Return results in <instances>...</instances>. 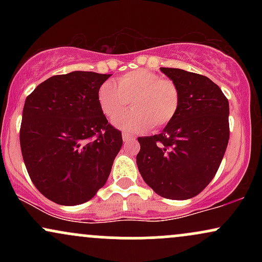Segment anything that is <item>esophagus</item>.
Listing matches in <instances>:
<instances>
[{"instance_id":"34e87169","label":"esophagus","mask_w":262,"mask_h":262,"mask_svg":"<svg viewBox=\"0 0 262 262\" xmlns=\"http://www.w3.org/2000/svg\"><path fill=\"white\" fill-rule=\"evenodd\" d=\"M122 138H123V140L124 141H130V140H135V137L134 135H132V134H129V133H123L122 134Z\"/></svg>"}]
</instances>
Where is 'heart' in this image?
Returning <instances> with one entry per match:
<instances>
[{"label": "heart", "mask_w": 262, "mask_h": 262, "mask_svg": "<svg viewBox=\"0 0 262 262\" xmlns=\"http://www.w3.org/2000/svg\"><path fill=\"white\" fill-rule=\"evenodd\" d=\"M134 110L119 115L128 105ZM181 95L173 81L161 79L152 71H129L113 82H104L98 90V103L108 119L123 130L143 132L161 129L172 122L179 111Z\"/></svg>", "instance_id": "obj_1"}]
</instances>
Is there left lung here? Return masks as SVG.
Returning a JSON list of instances; mask_svg holds the SVG:
<instances>
[{
	"instance_id": "obj_1",
	"label": "left lung",
	"mask_w": 262,
	"mask_h": 262,
	"mask_svg": "<svg viewBox=\"0 0 262 262\" xmlns=\"http://www.w3.org/2000/svg\"><path fill=\"white\" fill-rule=\"evenodd\" d=\"M160 70L176 83L179 111L160 134L140 137L137 165L159 196L188 200L212 181L229 141V102L203 75L181 69Z\"/></svg>"
}]
</instances>
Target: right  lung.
I'll list each match as a JSON object with an SVG mask.
<instances>
[{
  "label": "right lung",
  "mask_w": 262,
  "mask_h": 262,
  "mask_svg": "<svg viewBox=\"0 0 262 262\" xmlns=\"http://www.w3.org/2000/svg\"><path fill=\"white\" fill-rule=\"evenodd\" d=\"M111 75L73 71L55 75L26 98L20 150L32 182L62 206L85 203L103 187L122 148L98 90Z\"/></svg>",
  "instance_id": "add662e5"
}]
</instances>
